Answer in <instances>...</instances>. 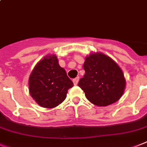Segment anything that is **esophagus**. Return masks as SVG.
<instances>
[{"label": "esophagus", "instance_id": "obj_1", "mask_svg": "<svg viewBox=\"0 0 147 147\" xmlns=\"http://www.w3.org/2000/svg\"><path fill=\"white\" fill-rule=\"evenodd\" d=\"M78 81H79V77H76V78H74V79L72 80V82H73L75 85H77L78 83Z\"/></svg>", "mask_w": 147, "mask_h": 147}]
</instances>
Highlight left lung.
I'll use <instances>...</instances> for the list:
<instances>
[{
    "label": "left lung",
    "mask_w": 147,
    "mask_h": 147,
    "mask_svg": "<svg viewBox=\"0 0 147 147\" xmlns=\"http://www.w3.org/2000/svg\"><path fill=\"white\" fill-rule=\"evenodd\" d=\"M85 73L78 82L91 103L106 107L117 102L123 95L126 80L119 65L111 57L100 52L87 56Z\"/></svg>",
    "instance_id": "1"
}]
</instances>
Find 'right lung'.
I'll use <instances>...</instances> for the list:
<instances>
[{
  "instance_id": "obj_1",
  "label": "right lung",
  "mask_w": 147,
  "mask_h": 147,
  "mask_svg": "<svg viewBox=\"0 0 147 147\" xmlns=\"http://www.w3.org/2000/svg\"><path fill=\"white\" fill-rule=\"evenodd\" d=\"M73 82L59 64L55 54L40 59L28 78V90L35 102L44 108H54L65 100Z\"/></svg>"
}]
</instances>
